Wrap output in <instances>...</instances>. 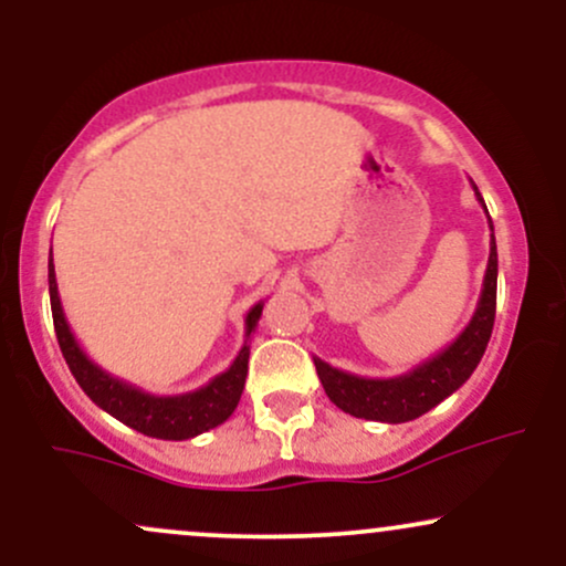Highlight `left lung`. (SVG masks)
Returning a JSON list of instances; mask_svg holds the SVG:
<instances>
[{
  "instance_id": "obj_1",
  "label": "left lung",
  "mask_w": 566,
  "mask_h": 566,
  "mask_svg": "<svg viewBox=\"0 0 566 566\" xmlns=\"http://www.w3.org/2000/svg\"><path fill=\"white\" fill-rule=\"evenodd\" d=\"M473 186V180H471ZM479 205H486L473 186ZM490 229H492V218ZM495 303H497V244L495 229L490 239V261H486L482 295H479L476 311H473L471 322L460 333L450 346H444L431 359L420 361L405 375L396 378H359V375L343 373L319 356H314L316 375H319L324 394L329 396L335 407L343 412L354 415V418L378 420V423H407V420L420 418L428 409H433L447 396H452L471 378L473 369L482 361L486 343H490L492 324H495Z\"/></svg>"
}]
</instances>
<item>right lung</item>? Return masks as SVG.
Instances as JSON below:
<instances>
[{"instance_id": "add662e5", "label": "right lung", "mask_w": 566, "mask_h": 566, "mask_svg": "<svg viewBox=\"0 0 566 566\" xmlns=\"http://www.w3.org/2000/svg\"><path fill=\"white\" fill-rule=\"evenodd\" d=\"M48 282H50V305H53V322H55V335L61 343L63 359L74 375L76 382L82 386V391L95 401L97 407L106 409L112 418L119 420L135 431L146 433L154 439H167V441H184L193 439L199 433L210 431L220 423L231 418L233 409H237L239 399L244 391V378H247V361H250V337L255 333L258 319L263 314V301L252 305L244 316V346L239 348L237 359L231 361V367L226 373H220L212 378L207 386L193 388L186 394H172V396H157L148 394L143 388L133 386V382L116 378V375L106 373L101 365H95L84 348L80 346L74 333H71L66 314H63L61 295H57V282H55V265H53V252H50L48 263Z\"/></svg>"}]
</instances>
